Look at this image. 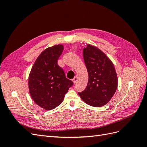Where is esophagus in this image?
I'll use <instances>...</instances> for the list:
<instances>
[{
	"instance_id": "esophagus-1",
	"label": "esophagus",
	"mask_w": 147,
	"mask_h": 147,
	"mask_svg": "<svg viewBox=\"0 0 147 147\" xmlns=\"http://www.w3.org/2000/svg\"><path fill=\"white\" fill-rule=\"evenodd\" d=\"M77 80H78V77H74V79H73V82H74V84L76 83V82H77Z\"/></svg>"
}]
</instances>
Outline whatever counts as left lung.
Returning a JSON list of instances; mask_svg holds the SVG:
<instances>
[{
    "label": "left lung",
    "instance_id": "left-lung-1",
    "mask_svg": "<svg viewBox=\"0 0 147 147\" xmlns=\"http://www.w3.org/2000/svg\"><path fill=\"white\" fill-rule=\"evenodd\" d=\"M83 55L89 78L86 89L78 94L88 105L100 107L108 103L117 91L116 70L112 61L96 47L87 44Z\"/></svg>",
    "mask_w": 147,
    "mask_h": 147
}]
</instances>
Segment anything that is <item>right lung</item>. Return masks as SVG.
<instances>
[{"mask_svg": "<svg viewBox=\"0 0 147 147\" xmlns=\"http://www.w3.org/2000/svg\"><path fill=\"white\" fill-rule=\"evenodd\" d=\"M64 50L62 44L46 48L38 56L30 72L28 86L34 101L50 110L59 106L73 82L65 77L57 60Z\"/></svg>", "mask_w": 147, "mask_h": 147, "instance_id": "add662e5", "label": "right lung"}]
</instances>
